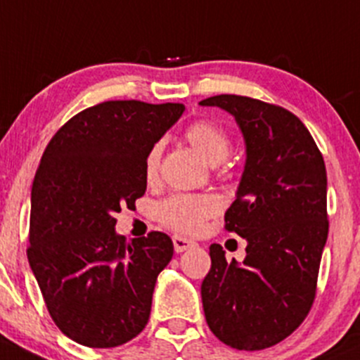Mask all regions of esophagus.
I'll return each instance as SVG.
<instances>
[{"instance_id": "obj_1", "label": "esophagus", "mask_w": 360, "mask_h": 360, "mask_svg": "<svg viewBox=\"0 0 360 360\" xmlns=\"http://www.w3.org/2000/svg\"><path fill=\"white\" fill-rule=\"evenodd\" d=\"M172 243H174V250H176L177 253L186 252V250H190V248H195V247H196L195 241L188 240V238L179 236V234H176V236H172Z\"/></svg>"}]
</instances>
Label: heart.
<instances>
[{
  "instance_id": "1",
  "label": "heart",
  "mask_w": 360,
  "mask_h": 360,
  "mask_svg": "<svg viewBox=\"0 0 360 360\" xmlns=\"http://www.w3.org/2000/svg\"><path fill=\"white\" fill-rule=\"evenodd\" d=\"M188 143L209 162L217 165L231 153V139L228 132L210 120H195L184 131ZM162 145L157 143L145 158V176L151 181L157 177L160 164ZM219 210L217 198L210 195H174L158 207V217L169 228L183 233H198L205 221Z\"/></svg>"
}]
</instances>
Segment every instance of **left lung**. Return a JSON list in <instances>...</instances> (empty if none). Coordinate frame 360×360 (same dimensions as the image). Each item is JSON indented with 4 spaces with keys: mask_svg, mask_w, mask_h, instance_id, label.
Listing matches in <instances>:
<instances>
[{
    "mask_svg": "<svg viewBox=\"0 0 360 360\" xmlns=\"http://www.w3.org/2000/svg\"><path fill=\"white\" fill-rule=\"evenodd\" d=\"M198 105L228 112L245 143L226 228L247 240V257L228 262L221 245H210L203 312L226 345L262 350L291 335L312 307L328 240L326 167L307 127L285 108L238 94Z\"/></svg>",
    "mask_w": 360,
    "mask_h": 360,
    "instance_id": "left-lung-1",
    "label": "left lung"
}]
</instances>
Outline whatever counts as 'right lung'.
<instances>
[{
    "mask_svg": "<svg viewBox=\"0 0 360 360\" xmlns=\"http://www.w3.org/2000/svg\"><path fill=\"white\" fill-rule=\"evenodd\" d=\"M183 112L181 103L105 101L72 117L44 150L27 259L55 324L81 345H122L148 323L172 240L153 231L127 243L113 215L145 195L146 155Z\"/></svg>",
    "mask_w": 360,
    "mask_h": 360,
    "instance_id": "right-lung-1",
    "label": "right lung"
}]
</instances>
